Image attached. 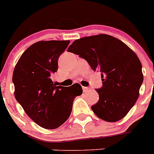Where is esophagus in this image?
I'll return each mask as SVG.
<instances>
[{"mask_svg": "<svg viewBox=\"0 0 154 154\" xmlns=\"http://www.w3.org/2000/svg\"><path fill=\"white\" fill-rule=\"evenodd\" d=\"M89 90H90V88L86 87V86H83V92H89Z\"/></svg>", "mask_w": 154, "mask_h": 154, "instance_id": "34e87169", "label": "esophagus"}]
</instances>
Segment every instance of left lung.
Segmentation results:
<instances>
[{
  "mask_svg": "<svg viewBox=\"0 0 154 154\" xmlns=\"http://www.w3.org/2000/svg\"><path fill=\"white\" fill-rule=\"evenodd\" d=\"M68 51L86 59L93 71L101 72L103 86L96 89L99 99L91 107L97 117L107 122L126 117L138 98L144 80L141 63L135 52L105 34L76 40Z\"/></svg>",
  "mask_w": 154,
  "mask_h": 154,
  "instance_id": "obj_1",
  "label": "left lung"
}]
</instances>
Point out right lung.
<instances>
[{
  "label": "right lung",
  "instance_id": "1",
  "mask_svg": "<svg viewBox=\"0 0 154 154\" xmlns=\"http://www.w3.org/2000/svg\"><path fill=\"white\" fill-rule=\"evenodd\" d=\"M70 41H41L21 56L13 74L14 95L26 114L38 126L54 129L71 115L74 98L83 93L78 83L56 86L51 79L58 59Z\"/></svg>",
  "mask_w": 154,
  "mask_h": 154
}]
</instances>
